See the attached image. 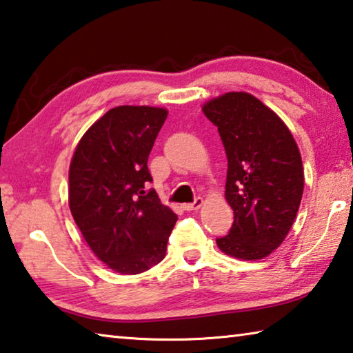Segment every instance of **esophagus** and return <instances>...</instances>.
Returning <instances> with one entry per match:
<instances>
[{"label":"esophagus","instance_id":"1","mask_svg":"<svg viewBox=\"0 0 353 353\" xmlns=\"http://www.w3.org/2000/svg\"><path fill=\"white\" fill-rule=\"evenodd\" d=\"M202 204H204V199H202V198H196L194 202H191V204H185L183 208H185V210H188V212H191V210H198V208L202 207Z\"/></svg>","mask_w":353,"mask_h":353}]
</instances>
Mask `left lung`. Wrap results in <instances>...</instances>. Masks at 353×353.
<instances>
[{
  "label": "left lung",
  "instance_id": "left-lung-1",
  "mask_svg": "<svg viewBox=\"0 0 353 353\" xmlns=\"http://www.w3.org/2000/svg\"><path fill=\"white\" fill-rule=\"evenodd\" d=\"M227 155L225 199L234 224L216 238L224 254L260 260L288 235L303 193L302 159L286 124L260 99L230 92L202 107Z\"/></svg>",
  "mask_w": 353,
  "mask_h": 353
}]
</instances>
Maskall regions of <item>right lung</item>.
I'll list each match as a JSON object with an SVG mask.
<instances>
[{
    "mask_svg": "<svg viewBox=\"0 0 353 353\" xmlns=\"http://www.w3.org/2000/svg\"><path fill=\"white\" fill-rule=\"evenodd\" d=\"M166 117L159 107L110 109L83 134L71 159L74 223L94 255L119 274H140L162 261L177 221L148 188V157Z\"/></svg>",
    "mask_w": 353,
    "mask_h": 353,
    "instance_id": "obj_1",
    "label": "right lung"
}]
</instances>
